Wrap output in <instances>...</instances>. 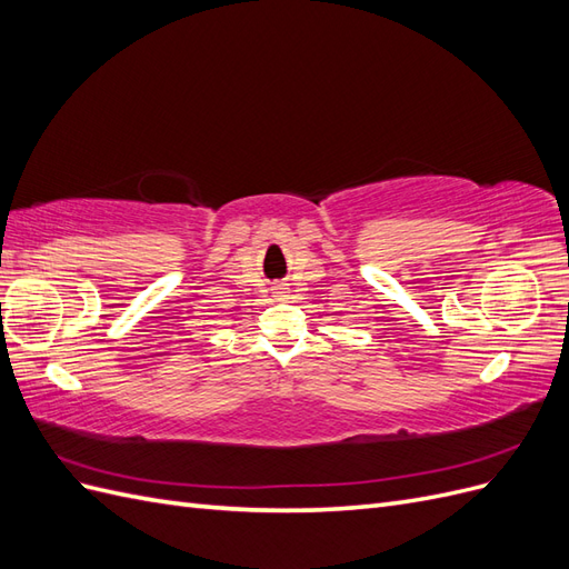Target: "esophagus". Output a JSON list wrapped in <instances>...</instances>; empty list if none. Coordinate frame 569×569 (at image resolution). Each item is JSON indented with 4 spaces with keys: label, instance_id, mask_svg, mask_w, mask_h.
I'll return each instance as SVG.
<instances>
[{
    "label": "esophagus",
    "instance_id": "obj_1",
    "mask_svg": "<svg viewBox=\"0 0 569 569\" xmlns=\"http://www.w3.org/2000/svg\"><path fill=\"white\" fill-rule=\"evenodd\" d=\"M272 295H274V297H287V287H284V284H278V287H274Z\"/></svg>",
    "mask_w": 569,
    "mask_h": 569
}]
</instances>
